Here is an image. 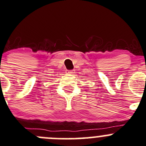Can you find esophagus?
<instances>
[{
	"mask_svg": "<svg viewBox=\"0 0 146 146\" xmlns=\"http://www.w3.org/2000/svg\"><path fill=\"white\" fill-rule=\"evenodd\" d=\"M67 73H68V74H71V73H73V70H68V72Z\"/></svg>",
	"mask_w": 146,
	"mask_h": 146,
	"instance_id": "1",
	"label": "esophagus"
}]
</instances>
